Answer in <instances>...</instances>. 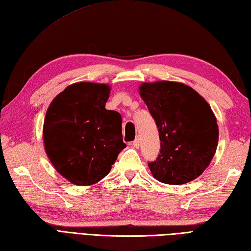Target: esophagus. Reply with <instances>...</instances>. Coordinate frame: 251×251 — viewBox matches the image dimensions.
<instances>
[{"instance_id": "34e87169", "label": "esophagus", "mask_w": 251, "mask_h": 251, "mask_svg": "<svg viewBox=\"0 0 251 251\" xmlns=\"http://www.w3.org/2000/svg\"><path fill=\"white\" fill-rule=\"evenodd\" d=\"M131 145H132V147L135 148V149H138V148H139V145H140V141H139V139H138V138H136L135 141H132V142H131Z\"/></svg>"}]
</instances>
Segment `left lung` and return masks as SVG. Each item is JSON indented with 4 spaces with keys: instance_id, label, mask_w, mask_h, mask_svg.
I'll return each mask as SVG.
<instances>
[{
    "instance_id": "obj_1",
    "label": "left lung",
    "mask_w": 251,
    "mask_h": 251,
    "mask_svg": "<svg viewBox=\"0 0 251 251\" xmlns=\"http://www.w3.org/2000/svg\"><path fill=\"white\" fill-rule=\"evenodd\" d=\"M139 94L159 132L160 154L149 164L152 176L169 185L200 176L218 144L217 120L211 106L192 87L176 81L143 82Z\"/></svg>"
}]
</instances>
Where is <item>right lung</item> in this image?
I'll use <instances>...</instances> for the list:
<instances>
[{"mask_svg":"<svg viewBox=\"0 0 251 251\" xmlns=\"http://www.w3.org/2000/svg\"><path fill=\"white\" fill-rule=\"evenodd\" d=\"M110 91L106 83H73L54 97L46 112V154L55 170L74 185L98 183L126 148L121 114L106 109Z\"/></svg>","mask_w":251,"mask_h":251,"instance_id":"add662e5","label":"right lung"}]
</instances>
